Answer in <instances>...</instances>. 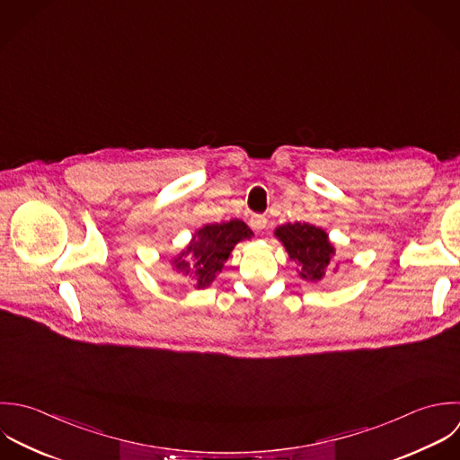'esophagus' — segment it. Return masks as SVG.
Returning <instances> with one entry per match:
<instances>
[{
  "mask_svg": "<svg viewBox=\"0 0 460 460\" xmlns=\"http://www.w3.org/2000/svg\"><path fill=\"white\" fill-rule=\"evenodd\" d=\"M251 227L254 231H263L267 227V217L265 215H252L251 217Z\"/></svg>",
  "mask_w": 460,
  "mask_h": 460,
  "instance_id": "1",
  "label": "esophagus"
}]
</instances>
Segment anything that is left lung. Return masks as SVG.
<instances>
[{
  "label": "left lung",
  "instance_id": "8db88e82",
  "mask_svg": "<svg viewBox=\"0 0 460 460\" xmlns=\"http://www.w3.org/2000/svg\"><path fill=\"white\" fill-rule=\"evenodd\" d=\"M274 234L285 245L290 260L297 263L303 279L317 283L335 269V247L324 229L306 222H294L279 226Z\"/></svg>",
  "mask_w": 460,
  "mask_h": 460
}]
</instances>
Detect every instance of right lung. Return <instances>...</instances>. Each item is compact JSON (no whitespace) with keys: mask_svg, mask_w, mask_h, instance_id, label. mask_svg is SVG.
I'll return each mask as SVG.
<instances>
[{"mask_svg":"<svg viewBox=\"0 0 460 460\" xmlns=\"http://www.w3.org/2000/svg\"><path fill=\"white\" fill-rule=\"evenodd\" d=\"M251 236L252 231L242 220L208 224L193 234L190 245L173 260L175 270L195 279L197 288H206L224 269L234 245Z\"/></svg>","mask_w":460,"mask_h":460,"instance_id":"add662e5","label":"right lung"}]
</instances>
